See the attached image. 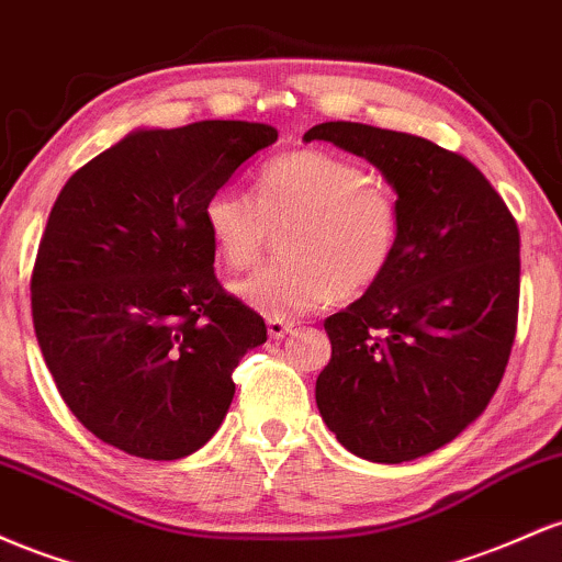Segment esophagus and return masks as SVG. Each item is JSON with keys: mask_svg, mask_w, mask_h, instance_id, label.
Here are the masks:
<instances>
[{"mask_svg": "<svg viewBox=\"0 0 562 562\" xmlns=\"http://www.w3.org/2000/svg\"><path fill=\"white\" fill-rule=\"evenodd\" d=\"M294 329L292 321H283V318H268V334L270 339H283L289 331Z\"/></svg>", "mask_w": 562, "mask_h": 562, "instance_id": "esophagus-1", "label": "esophagus"}]
</instances>
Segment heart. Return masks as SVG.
Returning a JSON list of instances; mask_svg holds the SVG:
<instances>
[{
    "instance_id": "b5f03b06",
    "label": "heart",
    "mask_w": 562,
    "mask_h": 562,
    "mask_svg": "<svg viewBox=\"0 0 562 562\" xmlns=\"http://www.w3.org/2000/svg\"><path fill=\"white\" fill-rule=\"evenodd\" d=\"M204 231L228 268L260 260L270 231H283L281 262L233 286L268 318H294L334 297H361L387 273L401 241L393 188L345 156L302 148L270 159L255 199L220 188L204 201Z\"/></svg>"
}]
</instances>
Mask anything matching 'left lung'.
<instances>
[{
  "label": "left lung",
  "mask_w": 562,
  "mask_h": 562,
  "mask_svg": "<svg viewBox=\"0 0 562 562\" xmlns=\"http://www.w3.org/2000/svg\"><path fill=\"white\" fill-rule=\"evenodd\" d=\"M326 140L395 188L401 241L380 283L324 321L326 427L356 457L401 464L451 443L488 406L518 329L520 233L475 164L425 137L326 122Z\"/></svg>",
  "instance_id": "8db88e82"
}]
</instances>
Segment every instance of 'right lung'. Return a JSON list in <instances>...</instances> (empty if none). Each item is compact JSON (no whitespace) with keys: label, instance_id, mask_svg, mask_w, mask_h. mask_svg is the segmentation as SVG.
Returning <instances> with one entry per match:
<instances>
[{"label":"right lung","instance_id":"obj_1","mask_svg":"<svg viewBox=\"0 0 562 562\" xmlns=\"http://www.w3.org/2000/svg\"><path fill=\"white\" fill-rule=\"evenodd\" d=\"M270 124L135 130L63 186L31 273V315L74 417L119 451L172 462L228 414L233 369L268 339L265 321L220 286L204 201Z\"/></svg>","mask_w":562,"mask_h":562}]
</instances>
